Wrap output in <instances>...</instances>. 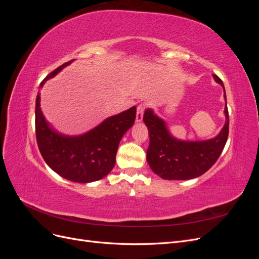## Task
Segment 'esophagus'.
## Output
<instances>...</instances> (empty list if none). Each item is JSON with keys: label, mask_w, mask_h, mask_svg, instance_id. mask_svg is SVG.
Here are the masks:
<instances>
[{"label": "esophagus", "mask_w": 259, "mask_h": 259, "mask_svg": "<svg viewBox=\"0 0 259 259\" xmlns=\"http://www.w3.org/2000/svg\"><path fill=\"white\" fill-rule=\"evenodd\" d=\"M145 111V106L144 105H139L137 107V112H136V122L139 123L143 121V115Z\"/></svg>", "instance_id": "1"}]
</instances>
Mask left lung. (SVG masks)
Here are the masks:
<instances>
[{
	"instance_id": "obj_1",
	"label": "left lung",
	"mask_w": 259,
	"mask_h": 259,
	"mask_svg": "<svg viewBox=\"0 0 259 259\" xmlns=\"http://www.w3.org/2000/svg\"><path fill=\"white\" fill-rule=\"evenodd\" d=\"M216 83L224 89L226 121L218 134L205 140L179 139L169 132L165 120L155 114L152 108L146 109L143 120L149 132L150 144L147 162L154 173L166 180H188L208 170L224 150L229 132V116L223 81L213 74Z\"/></svg>"
}]
</instances>
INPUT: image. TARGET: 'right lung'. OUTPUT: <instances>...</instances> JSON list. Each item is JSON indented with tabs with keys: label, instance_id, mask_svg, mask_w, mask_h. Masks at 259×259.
Returning a JSON list of instances; mask_svg holds the SVG:
<instances>
[{
	"label": "right lung",
	"instance_id": "obj_1",
	"mask_svg": "<svg viewBox=\"0 0 259 259\" xmlns=\"http://www.w3.org/2000/svg\"><path fill=\"white\" fill-rule=\"evenodd\" d=\"M70 60L54 70L40 84L53 79ZM136 107L111 115L97 126L80 135H66L45 119L41 109V93L35 101L36 142L46 164L59 176L73 183L89 184L103 179L112 170L119 144L135 122Z\"/></svg>",
	"mask_w": 259,
	"mask_h": 259
}]
</instances>
